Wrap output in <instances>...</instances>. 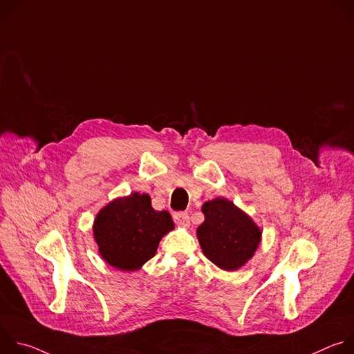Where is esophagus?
Instances as JSON below:
<instances>
[{
    "label": "esophagus",
    "mask_w": 354,
    "mask_h": 354,
    "mask_svg": "<svg viewBox=\"0 0 354 354\" xmlns=\"http://www.w3.org/2000/svg\"><path fill=\"white\" fill-rule=\"evenodd\" d=\"M174 220L180 225H189V214L186 212H178L174 214Z\"/></svg>",
    "instance_id": "esophagus-1"
}]
</instances>
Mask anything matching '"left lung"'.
Listing matches in <instances>:
<instances>
[{
	"mask_svg": "<svg viewBox=\"0 0 354 354\" xmlns=\"http://www.w3.org/2000/svg\"><path fill=\"white\" fill-rule=\"evenodd\" d=\"M201 212L205 221L196 234L209 261L223 270L234 272L254 258L262 230L250 216L225 197L205 201Z\"/></svg>",
	"mask_w": 354,
	"mask_h": 354,
	"instance_id": "8db88e82",
	"label": "left lung"
}]
</instances>
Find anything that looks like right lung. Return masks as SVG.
Instances as JSON below:
<instances>
[{
	"mask_svg": "<svg viewBox=\"0 0 354 354\" xmlns=\"http://www.w3.org/2000/svg\"><path fill=\"white\" fill-rule=\"evenodd\" d=\"M175 228L167 210L157 212L147 193L116 197L93 220V239L108 265L134 272L156 255L160 241Z\"/></svg>",
	"mask_w": 354,
	"mask_h": 354,
	"instance_id": "obj_1",
	"label": "right lung"
}]
</instances>
